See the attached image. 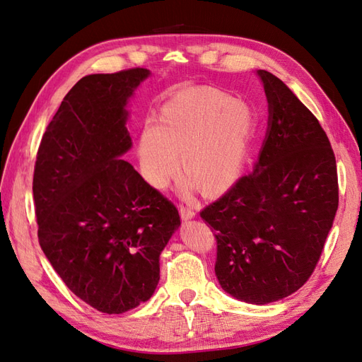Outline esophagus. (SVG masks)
<instances>
[{
    "instance_id": "obj_1",
    "label": "esophagus",
    "mask_w": 362,
    "mask_h": 362,
    "mask_svg": "<svg viewBox=\"0 0 362 362\" xmlns=\"http://www.w3.org/2000/svg\"><path fill=\"white\" fill-rule=\"evenodd\" d=\"M180 213H181L182 221H189V218H192V217L196 216L194 206H193V205H187V204H181V205H180Z\"/></svg>"
}]
</instances>
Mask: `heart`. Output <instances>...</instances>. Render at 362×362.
Returning a JSON list of instances; mask_svg holds the SVG:
<instances>
[{"label": "heart", "mask_w": 362, "mask_h": 362, "mask_svg": "<svg viewBox=\"0 0 362 362\" xmlns=\"http://www.w3.org/2000/svg\"><path fill=\"white\" fill-rule=\"evenodd\" d=\"M254 129V116L243 103L211 87L180 92L163 107L160 125L148 119L139 139L137 156L144 177L166 187L181 170L190 173L184 189L194 181L206 192L221 190L240 173Z\"/></svg>", "instance_id": "b5f03b06"}]
</instances>
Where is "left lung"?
<instances>
[{
  "label": "left lung",
  "mask_w": 362,
  "mask_h": 362,
  "mask_svg": "<svg viewBox=\"0 0 362 362\" xmlns=\"http://www.w3.org/2000/svg\"><path fill=\"white\" fill-rule=\"evenodd\" d=\"M258 75L269 128L255 169L201 217L214 231L222 288L266 305L287 298L313 275L338 208V177L317 117L278 76Z\"/></svg>",
  "instance_id": "1"
}]
</instances>
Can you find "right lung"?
Masks as SVG:
<instances>
[{"label":"right lung","instance_id":"add662e5","mask_svg":"<svg viewBox=\"0 0 362 362\" xmlns=\"http://www.w3.org/2000/svg\"><path fill=\"white\" fill-rule=\"evenodd\" d=\"M145 68L83 76L42 137L33 175L37 237L68 288L120 314L148 300L160 254L181 225L177 206L122 157L125 105Z\"/></svg>","mask_w":362,"mask_h":362}]
</instances>
